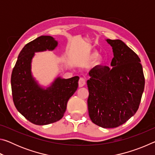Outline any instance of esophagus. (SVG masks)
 Masks as SVG:
<instances>
[{
	"label": "esophagus",
	"mask_w": 155,
	"mask_h": 155,
	"mask_svg": "<svg viewBox=\"0 0 155 155\" xmlns=\"http://www.w3.org/2000/svg\"><path fill=\"white\" fill-rule=\"evenodd\" d=\"M85 85V80L84 78H80L78 81V87H82Z\"/></svg>",
	"instance_id": "esophagus-1"
}]
</instances>
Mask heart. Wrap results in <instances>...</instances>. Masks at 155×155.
Instances as JSON below:
<instances>
[{
    "label": "heart",
    "instance_id": "b5f03b06",
    "mask_svg": "<svg viewBox=\"0 0 155 155\" xmlns=\"http://www.w3.org/2000/svg\"><path fill=\"white\" fill-rule=\"evenodd\" d=\"M98 57V53L97 52H93L91 54H90V55L89 56V59H96L97 57ZM98 64H101V57H98Z\"/></svg>",
    "mask_w": 155,
    "mask_h": 155
}]
</instances>
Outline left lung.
<instances>
[{
  "label": "left lung",
  "instance_id": "left-lung-1",
  "mask_svg": "<svg viewBox=\"0 0 155 155\" xmlns=\"http://www.w3.org/2000/svg\"><path fill=\"white\" fill-rule=\"evenodd\" d=\"M112 47L111 67L94 68L87 81L89 115L104 128L117 127L133 116L140 106L145 79L137 54L120 40L107 39Z\"/></svg>",
  "mask_w": 155,
  "mask_h": 155
}]
</instances>
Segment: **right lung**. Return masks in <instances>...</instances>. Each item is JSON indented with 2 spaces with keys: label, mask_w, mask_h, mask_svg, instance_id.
I'll list each match as a JSON object with an SVG mask.
<instances>
[{
  "label": "right lung",
  "mask_w": 155,
  "mask_h": 155,
  "mask_svg": "<svg viewBox=\"0 0 155 155\" xmlns=\"http://www.w3.org/2000/svg\"><path fill=\"white\" fill-rule=\"evenodd\" d=\"M58 41L41 35L26 44L20 51L13 69L11 85L15 108L26 119L36 125H46L61 120L67 103L78 88L79 77H57L44 87L33 77L31 63L35 52L53 51Z\"/></svg>",
  "instance_id": "obj_1"
}]
</instances>
